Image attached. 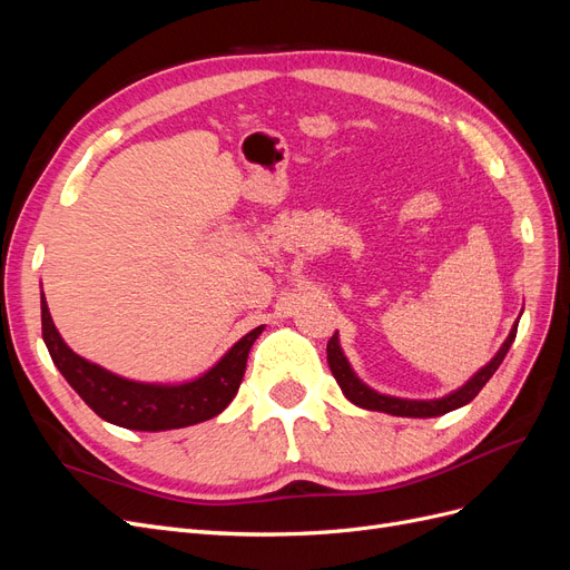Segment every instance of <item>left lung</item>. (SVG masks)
<instances>
[{"label":"left lung","mask_w":570,"mask_h":570,"mask_svg":"<svg viewBox=\"0 0 570 570\" xmlns=\"http://www.w3.org/2000/svg\"><path fill=\"white\" fill-rule=\"evenodd\" d=\"M515 331H519V321L513 323L509 337L504 340L502 347H499V352L488 361V364L482 366L478 373H473V377H469V381H465L461 387H456L450 394L440 396V400H402V396L375 392L364 381H358V375L354 373L347 356H344V352L340 347L337 333L331 337V342H327V366H331L344 396H347L352 404H356L361 409L385 411V413H392V416H406V419H433V416H442V413H450L454 409H461L469 402H473V396L482 387H485V383L494 375L499 364L504 361V356L511 347V342L515 340Z\"/></svg>","instance_id":"obj_1"}]
</instances>
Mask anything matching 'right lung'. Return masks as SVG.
<instances>
[{"instance_id": "obj_1", "label": "right lung", "mask_w": 570, "mask_h": 570, "mask_svg": "<svg viewBox=\"0 0 570 570\" xmlns=\"http://www.w3.org/2000/svg\"><path fill=\"white\" fill-rule=\"evenodd\" d=\"M264 333V325L254 327L243 340L223 354L216 364L185 383H140L128 381L76 354L59 335L42 295V340L51 361L61 371L80 400L99 419L128 430H176L209 421L226 409L243 383L247 356L254 340Z\"/></svg>"}]
</instances>
